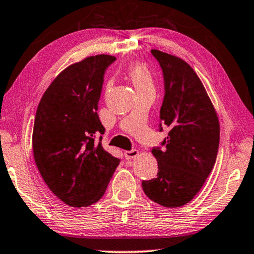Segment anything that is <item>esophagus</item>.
<instances>
[{
    "label": "esophagus",
    "instance_id": "1",
    "mask_svg": "<svg viewBox=\"0 0 254 254\" xmlns=\"http://www.w3.org/2000/svg\"><path fill=\"white\" fill-rule=\"evenodd\" d=\"M139 154V151L137 149H132V150H127L124 155H126V158L127 160H132V158L137 157Z\"/></svg>",
    "mask_w": 254,
    "mask_h": 254
}]
</instances>
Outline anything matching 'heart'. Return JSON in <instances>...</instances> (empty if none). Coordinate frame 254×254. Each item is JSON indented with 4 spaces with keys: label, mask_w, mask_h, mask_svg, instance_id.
Segmentation results:
<instances>
[{
    "label": "heart",
    "mask_w": 254,
    "mask_h": 254,
    "mask_svg": "<svg viewBox=\"0 0 254 254\" xmlns=\"http://www.w3.org/2000/svg\"><path fill=\"white\" fill-rule=\"evenodd\" d=\"M127 73L137 91L148 89L154 90L153 75H151L150 70L145 65H142V64H133L128 68Z\"/></svg>",
    "instance_id": "obj_1"
}]
</instances>
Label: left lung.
<instances>
[{"mask_svg":"<svg viewBox=\"0 0 254 254\" xmlns=\"http://www.w3.org/2000/svg\"><path fill=\"white\" fill-rule=\"evenodd\" d=\"M162 68L164 98L160 132L168 137L151 153L157 160V177L142 180V190L165 207L183 206L199 191L213 169L220 127L210 98L194 69L183 59L151 50Z\"/></svg>","mask_w":254,"mask_h":254,"instance_id":"obj_1","label":"left lung"}]
</instances>
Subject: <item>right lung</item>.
Here are the masks:
<instances>
[{
  "mask_svg": "<svg viewBox=\"0 0 254 254\" xmlns=\"http://www.w3.org/2000/svg\"><path fill=\"white\" fill-rule=\"evenodd\" d=\"M115 57H89L64 69L45 91L33 128V154L50 190L67 205L89 206L103 197L121 158L101 146L97 109L106 69Z\"/></svg>",
  "mask_w": 254,
  "mask_h": 254,
  "instance_id": "right-lung-1",
  "label": "right lung"
}]
</instances>
